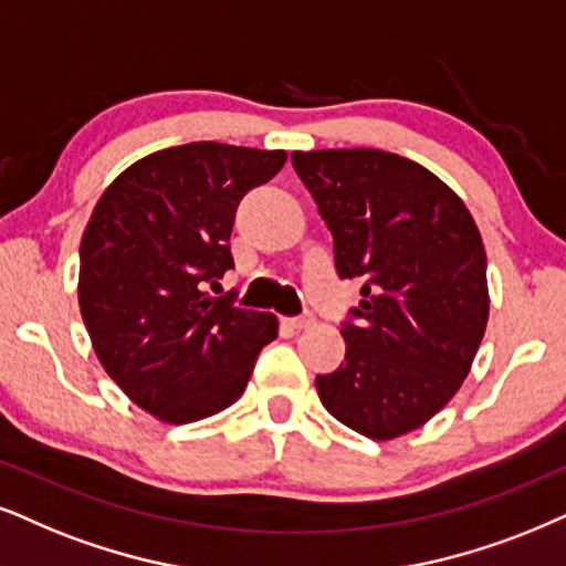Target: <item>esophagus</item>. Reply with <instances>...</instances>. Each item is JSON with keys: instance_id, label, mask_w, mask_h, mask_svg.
<instances>
[{"instance_id": "1", "label": "esophagus", "mask_w": 566, "mask_h": 566, "mask_svg": "<svg viewBox=\"0 0 566 566\" xmlns=\"http://www.w3.org/2000/svg\"><path fill=\"white\" fill-rule=\"evenodd\" d=\"M311 324H313V316H311V313H303V316L287 318V326H290V328H297V332H300V328H307Z\"/></svg>"}]
</instances>
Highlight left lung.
<instances>
[{
    "instance_id": "1",
    "label": "left lung",
    "mask_w": 566,
    "mask_h": 566,
    "mask_svg": "<svg viewBox=\"0 0 566 566\" xmlns=\"http://www.w3.org/2000/svg\"><path fill=\"white\" fill-rule=\"evenodd\" d=\"M292 167L334 238L339 279L360 284L342 321L345 363L316 376L339 423L384 441L431 420L470 374L489 321L473 217L426 167L378 148L295 151Z\"/></svg>"
}]
</instances>
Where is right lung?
I'll return each mask as SVG.
<instances>
[{
	"instance_id": "obj_1",
	"label": "right lung",
	"mask_w": 566,
	"mask_h": 566,
	"mask_svg": "<svg viewBox=\"0 0 566 566\" xmlns=\"http://www.w3.org/2000/svg\"><path fill=\"white\" fill-rule=\"evenodd\" d=\"M284 161V151L213 140L164 148L127 167L91 213L77 284L85 328L106 374L164 423L230 407L276 339L271 313L209 287L234 269L242 196Z\"/></svg>"
}]
</instances>
